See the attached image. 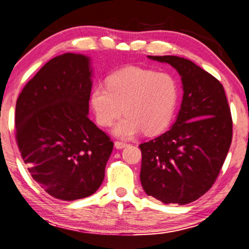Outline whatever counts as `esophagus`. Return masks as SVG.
Here are the masks:
<instances>
[{"mask_svg":"<svg viewBox=\"0 0 249 249\" xmlns=\"http://www.w3.org/2000/svg\"><path fill=\"white\" fill-rule=\"evenodd\" d=\"M126 146H127V143H126V142H114V147H115L116 149L125 148Z\"/></svg>","mask_w":249,"mask_h":249,"instance_id":"obj_1","label":"esophagus"}]
</instances>
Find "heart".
I'll list each match as a JSON object with an SVG mask.
<instances>
[{"label": "heart", "mask_w": 249, "mask_h": 249, "mask_svg": "<svg viewBox=\"0 0 249 249\" xmlns=\"http://www.w3.org/2000/svg\"><path fill=\"white\" fill-rule=\"evenodd\" d=\"M178 99L176 80L168 73L129 66L111 74L106 84L93 86L90 105L97 123L107 127L122 112L126 114L113 127L122 138L138 134H160L173 120Z\"/></svg>", "instance_id": "1"}]
</instances>
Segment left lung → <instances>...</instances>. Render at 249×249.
Instances as JSON below:
<instances>
[{"mask_svg": "<svg viewBox=\"0 0 249 249\" xmlns=\"http://www.w3.org/2000/svg\"><path fill=\"white\" fill-rule=\"evenodd\" d=\"M148 58L168 63L182 80L183 100L172 127L139 144L140 182L148 196L186 205L209 191L232 142V116L223 86L184 57Z\"/></svg>", "mask_w": 249, "mask_h": 249, "instance_id": "obj_1", "label": "left lung"}]
</instances>
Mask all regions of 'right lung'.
Segmentation results:
<instances>
[{
    "mask_svg": "<svg viewBox=\"0 0 249 249\" xmlns=\"http://www.w3.org/2000/svg\"><path fill=\"white\" fill-rule=\"evenodd\" d=\"M89 56L64 53L50 60L16 102V139L33 178L49 195L76 200L97 192L113 142L89 120Z\"/></svg>",
    "mask_w": 249,
    "mask_h": 249,
    "instance_id": "add662e5",
    "label": "right lung"
}]
</instances>
